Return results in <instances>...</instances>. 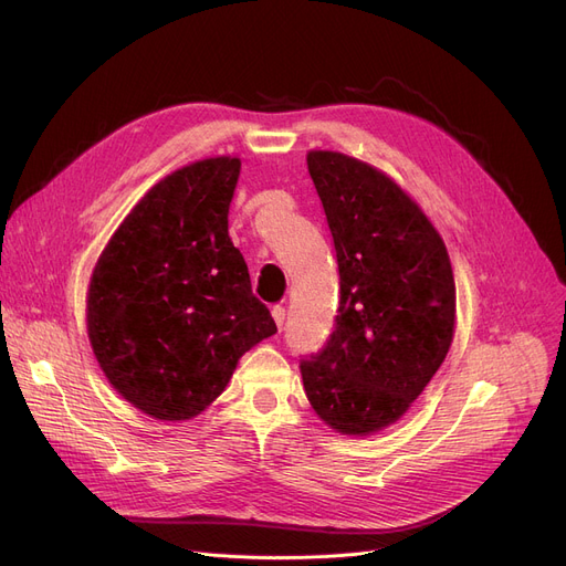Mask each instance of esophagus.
Returning a JSON list of instances; mask_svg holds the SVG:
<instances>
[{"mask_svg": "<svg viewBox=\"0 0 566 566\" xmlns=\"http://www.w3.org/2000/svg\"><path fill=\"white\" fill-rule=\"evenodd\" d=\"M271 314H273V318H275V323H277V328L282 331V325H284V318H286V310H284L282 305H275V307L271 310Z\"/></svg>", "mask_w": 566, "mask_h": 566, "instance_id": "obj_1", "label": "esophagus"}]
</instances>
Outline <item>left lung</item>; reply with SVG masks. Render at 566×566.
Instances as JSON below:
<instances>
[{"instance_id": "left-lung-1", "label": "left lung", "mask_w": 566, "mask_h": 566, "mask_svg": "<svg viewBox=\"0 0 566 566\" xmlns=\"http://www.w3.org/2000/svg\"><path fill=\"white\" fill-rule=\"evenodd\" d=\"M307 169L337 252L339 307L333 335L301 360V374L325 424L367 436L397 422L448 355L452 265L392 178L333 151H312Z\"/></svg>"}]
</instances>
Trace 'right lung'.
I'll use <instances>...</instances> for the list:
<instances>
[{
    "mask_svg": "<svg viewBox=\"0 0 566 566\" xmlns=\"http://www.w3.org/2000/svg\"><path fill=\"white\" fill-rule=\"evenodd\" d=\"M238 158H208L144 195L103 250L86 328L114 390L156 420H190L277 333L229 238Z\"/></svg>",
    "mask_w": 566,
    "mask_h": 566,
    "instance_id": "obj_1",
    "label": "right lung"
}]
</instances>
